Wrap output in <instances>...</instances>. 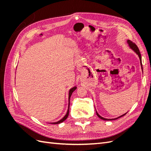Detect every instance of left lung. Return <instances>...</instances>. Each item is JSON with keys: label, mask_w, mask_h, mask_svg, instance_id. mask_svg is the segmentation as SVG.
<instances>
[{"label": "left lung", "mask_w": 151, "mask_h": 151, "mask_svg": "<svg viewBox=\"0 0 151 151\" xmlns=\"http://www.w3.org/2000/svg\"><path fill=\"white\" fill-rule=\"evenodd\" d=\"M127 43H128V44H129V47H130V48H131V49H132L134 50V51L138 55H139V58H140V63H141V66H142V70H143V68H142V57H141V54H140V51H139V48H138V47L137 46V45L134 43H133L132 42H131V41H130V40H128L127 41ZM126 113H125V114H123V115H122V116H119V117H118V118H114V119H107V118H103V117H102V116H100L99 114L97 113V111H96V114H97V115H98V116L99 118H101V119H102V120H116V119H118V118H120V117H122V116H124L125 115H126Z\"/></svg>", "instance_id": "8db88e82"}]
</instances>
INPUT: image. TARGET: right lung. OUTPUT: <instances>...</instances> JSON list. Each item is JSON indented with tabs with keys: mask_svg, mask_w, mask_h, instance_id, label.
Segmentation results:
<instances>
[{
	"mask_svg": "<svg viewBox=\"0 0 151 151\" xmlns=\"http://www.w3.org/2000/svg\"><path fill=\"white\" fill-rule=\"evenodd\" d=\"M76 89H77V87H76V86H75V87H74V88H72V89H70V91H69V94H68V110H67V114H66V115H65V116L63 117V118H62V119H61L60 120H59V121H58V122H57L51 123L52 124H59V123H60L63 122V121H65V120L67 119V117H68V114H69V108H70V96H71V95H72V93L74 92V91H75Z\"/></svg>",
	"mask_w": 151,
	"mask_h": 151,
	"instance_id": "obj_1",
	"label": "right lung"
}]
</instances>
